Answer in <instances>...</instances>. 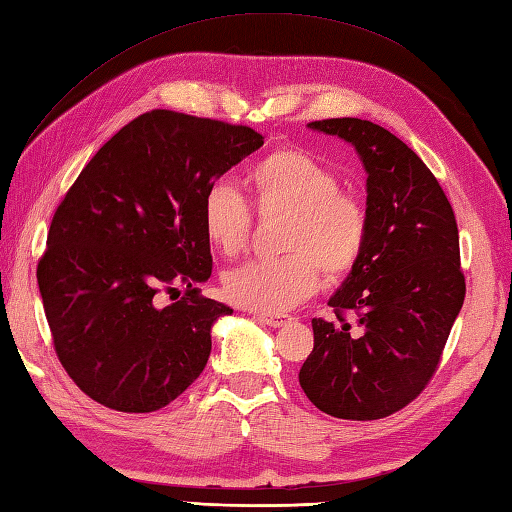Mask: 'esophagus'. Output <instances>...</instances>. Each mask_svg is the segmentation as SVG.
<instances>
[{
	"mask_svg": "<svg viewBox=\"0 0 512 512\" xmlns=\"http://www.w3.org/2000/svg\"><path fill=\"white\" fill-rule=\"evenodd\" d=\"M256 317L263 324L274 326V328H280V326H285L287 322H291V315H287V313H258Z\"/></svg>",
	"mask_w": 512,
	"mask_h": 512,
	"instance_id": "esophagus-1",
	"label": "esophagus"
}]
</instances>
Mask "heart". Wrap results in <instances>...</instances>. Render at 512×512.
<instances>
[{
    "mask_svg": "<svg viewBox=\"0 0 512 512\" xmlns=\"http://www.w3.org/2000/svg\"><path fill=\"white\" fill-rule=\"evenodd\" d=\"M245 186L263 217L287 214L285 256L249 260L227 271L225 295L252 311L278 313L317 291L322 269L342 280L357 267L368 238L366 206L342 190L331 166L302 149H276L247 168ZM203 232L219 254L232 258L249 243L254 212L241 192L217 184L203 199Z\"/></svg>",
    "mask_w": 512,
    "mask_h": 512,
    "instance_id": "1",
    "label": "heart"
}]
</instances>
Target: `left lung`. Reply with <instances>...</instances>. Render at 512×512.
I'll return each mask as SVG.
<instances>
[{
    "instance_id": "8db88e82",
    "label": "left lung",
    "mask_w": 512,
    "mask_h": 512,
    "mask_svg": "<svg viewBox=\"0 0 512 512\" xmlns=\"http://www.w3.org/2000/svg\"><path fill=\"white\" fill-rule=\"evenodd\" d=\"M309 127L357 149L368 173V238L328 300L337 320H313L300 385L324 414L377 420L410 405L438 370L467 293L458 223L434 173L388 129L359 118Z\"/></svg>"
}]
</instances>
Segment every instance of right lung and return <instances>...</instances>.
<instances>
[{"label":"right lung","instance_id":"1","mask_svg":"<svg viewBox=\"0 0 512 512\" xmlns=\"http://www.w3.org/2000/svg\"><path fill=\"white\" fill-rule=\"evenodd\" d=\"M260 146L245 124L153 109L67 190L37 280L56 357L89 399L155 412L206 368L212 324L232 309L199 289L212 274L203 199ZM179 286L185 295L162 307L159 295Z\"/></svg>","mask_w":512,"mask_h":512}]
</instances>
